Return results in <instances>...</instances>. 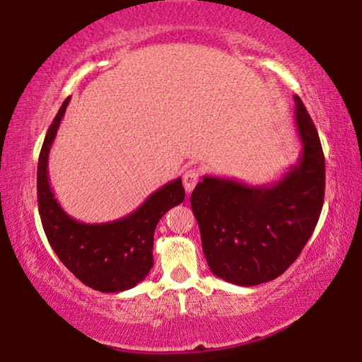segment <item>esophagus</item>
Masks as SVG:
<instances>
[{
	"label": "esophagus",
	"instance_id": "obj_1",
	"mask_svg": "<svg viewBox=\"0 0 362 362\" xmlns=\"http://www.w3.org/2000/svg\"><path fill=\"white\" fill-rule=\"evenodd\" d=\"M199 182V170L198 169H188L185 174H183V187H185L187 193L193 192L196 183Z\"/></svg>",
	"mask_w": 362,
	"mask_h": 362
}]
</instances>
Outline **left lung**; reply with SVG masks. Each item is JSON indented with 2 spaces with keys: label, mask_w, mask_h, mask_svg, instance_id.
Instances as JSON below:
<instances>
[{
  "label": "left lung",
  "mask_w": 362,
  "mask_h": 362,
  "mask_svg": "<svg viewBox=\"0 0 362 362\" xmlns=\"http://www.w3.org/2000/svg\"><path fill=\"white\" fill-rule=\"evenodd\" d=\"M293 100L302 153L278 182L247 185L204 175L189 198L207 265L231 284L250 287L283 274L320 220L324 153L303 102L297 95Z\"/></svg>",
  "instance_id": "left-lung-1"
}]
</instances>
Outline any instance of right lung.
Returning <instances> with one entry per match:
<instances>
[{"instance_id": "1", "label": "right lung", "mask_w": 362, "mask_h": 362, "mask_svg": "<svg viewBox=\"0 0 362 362\" xmlns=\"http://www.w3.org/2000/svg\"><path fill=\"white\" fill-rule=\"evenodd\" d=\"M70 97L49 126L38 161V209L47 241L60 262L90 289L122 292L146 278L153 267V235L164 214L183 203L182 179L158 188L129 216L83 223L66 214L49 183L47 159Z\"/></svg>"}]
</instances>
